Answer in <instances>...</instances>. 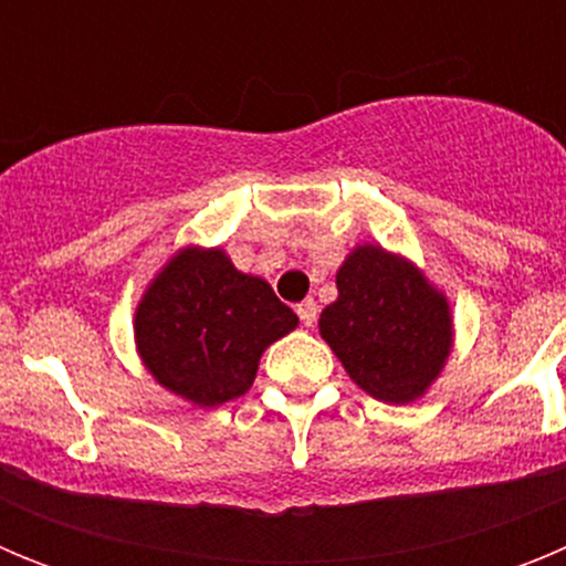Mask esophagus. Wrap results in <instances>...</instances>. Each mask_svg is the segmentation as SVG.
<instances>
[{
    "label": "esophagus",
    "instance_id": "esophagus-1",
    "mask_svg": "<svg viewBox=\"0 0 566 566\" xmlns=\"http://www.w3.org/2000/svg\"><path fill=\"white\" fill-rule=\"evenodd\" d=\"M297 317L306 328H312L317 323V303L312 297H306L303 303H297Z\"/></svg>",
    "mask_w": 566,
    "mask_h": 566
}]
</instances>
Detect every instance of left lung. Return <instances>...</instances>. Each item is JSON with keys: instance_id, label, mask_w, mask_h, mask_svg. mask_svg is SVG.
<instances>
[{"instance_id": "left-lung-1", "label": "left lung", "mask_w": 566, "mask_h": 566, "mask_svg": "<svg viewBox=\"0 0 566 566\" xmlns=\"http://www.w3.org/2000/svg\"><path fill=\"white\" fill-rule=\"evenodd\" d=\"M319 337L368 397L417 402L451 357V303L413 260L359 243L337 269V300L319 314Z\"/></svg>"}]
</instances>
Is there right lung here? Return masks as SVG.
<instances>
[{
  "label": "right lung",
  "instance_id": "add662e5",
  "mask_svg": "<svg viewBox=\"0 0 566 566\" xmlns=\"http://www.w3.org/2000/svg\"><path fill=\"white\" fill-rule=\"evenodd\" d=\"M297 314L263 277L234 269L223 249L184 247L164 263L135 308V348L161 388L214 408L252 388L269 345Z\"/></svg>",
  "mask_w": 566,
  "mask_h": 566
}]
</instances>
